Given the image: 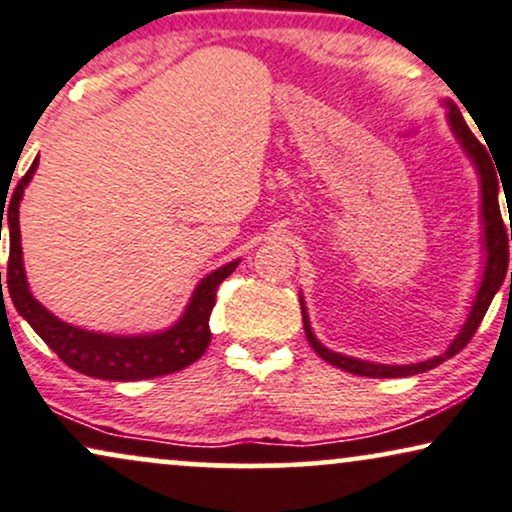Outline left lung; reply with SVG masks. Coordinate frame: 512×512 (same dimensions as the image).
<instances>
[{
  "label": "left lung",
  "mask_w": 512,
  "mask_h": 512,
  "mask_svg": "<svg viewBox=\"0 0 512 512\" xmlns=\"http://www.w3.org/2000/svg\"><path fill=\"white\" fill-rule=\"evenodd\" d=\"M443 104H446L448 126H451L455 140H458L460 147H463L465 155L470 157L474 171H477V176H479V193H482L484 269H482V281H479L477 293H474L470 315H467L465 324L460 326L458 336L453 338L451 346L443 350L441 355L429 357V360H424V362H412V365H381V362L357 360V357L336 353V350H329L326 346H322V343H319V338L315 336V331H312L310 317H307L305 300H303V295H300V310H303V324H305L307 341H310V346L315 348V353L322 357V360H326L329 365H334V367H341L343 372L360 374V377H374V379H398V377H412V374H422V372H427V369L439 367L441 362H446L448 357L458 355L460 350L470 343V338L474 336V331L479 329V324H482V319L486 315V310H489L491 300H494V295L498 293V288H501V283L508 274V233L512 240V226L508 231V226L503 224V217H501V205H498V193H501V188H498V176L501 174H496L498 166L494 159L489 157V152L484 150V145L474 138L470 126H467L463 114H460V109L455 107L453 102H443ZM501 186H503V181H501ZM506 202H508V197H506ZM510 291H512V272H510Z\"/></svg>",
  "instance_id": "8db88e82"
}]
</instances>
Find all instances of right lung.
<instances>
[{"mask_svg":"<svg viewBox=\"0 0 512 512\" xmlns=\"http://www.w3.org/2000/svg\"><path fill=\"white\" fill-rule=\"evenodd\" d=\"M40 159H35L28 174L18 181L14 197L9 200L0 217V236L2 219L9 224V269H6V288H9L11 303L26 322L33 326L49 348L57 353L61 360L80 374L109 381H140L152 377H164V374L178 372L193 365L205 353L212 331H209V315L217 303V288L226 276L233 274L240 260H233L224 267L214 269L205 279L195 286L190 303L169 329L155 331V334L140 336H116L100 334V331H88L61 322L54 317L45 305L35 300L26 279V267H23V248H21V229H18V207H21L23 190L38 169ZM2 286V272H0ZM2 291V288H0ZM4 295V293H2Z\"/></svg>","mask_w":512,"mask_h":512,"instance_id":"add662e5","label":"right lung"}]
</instances>
